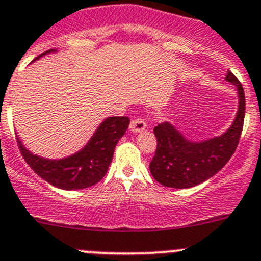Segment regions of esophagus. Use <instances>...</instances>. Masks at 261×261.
I'll return each instance as SVG.
<instances>
[{"mask_svg":"<svg viewBox=\"0 0 261 261\" xmlns=\"http://www.w3.org/2000/svg\"><path fill=\"white\" fill-rule=\"evenodd\" d=\"M145 127H147V123H145L144 119L142 118L133 119L130 123V130L133 131V133H140V131L145 130Z\"/></svg>","mask_w":261,"mask_h":261,"instance_id":"1","label":"esophagus"}]
</instances>
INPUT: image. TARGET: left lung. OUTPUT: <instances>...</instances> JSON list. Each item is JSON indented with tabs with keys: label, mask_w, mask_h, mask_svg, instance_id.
<instances>
[{
	"label": "left lung",
	"mask_w": 261,
	"mask_h": 261,
	"mask_svg": "<svg viewBox=\"0 0 261 261\" xmlns=\"http://www.w3.org/2000/svg\"><path fill=\"white\" fill-rule=\"evenodd\" d=\"M225 80L237 89L238 111L232 126L223 135L203 142H191L169 122L160 123L153 130L157 149L149 169L152 176L164 187L187 189L198 186L220 171L234 153L245 119V92L230 70Z\"/></svg>",
	"instance_id": "1"
}]
</instances>
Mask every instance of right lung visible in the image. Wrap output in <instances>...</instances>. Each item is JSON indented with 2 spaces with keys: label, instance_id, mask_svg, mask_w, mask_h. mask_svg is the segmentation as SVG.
Returning a JSON list of instances; mask_svg holds the SVG:
<instances>
[{
  "label": "right lung",
  "instance_id": "add662e5",
  "mask_svg": "<svg viewBox=\"0 0 261 261\" xmlns=\"http://www.w3.org/2000/svg\"><path fill=\"white\" fill-rule=\"evenodd\" d=\"M50 53H55V50L46 51L35 60ZM128 123V117H108L81 150L62 160H47L33 154L18 138L19 149L32 170L51 186L64 191L89 188L100 181L107 174L114 148L119 139L125 135Z\"/></svg>",
  "mask_w": 261,
  "mask_h": 261
}]
</instances>
